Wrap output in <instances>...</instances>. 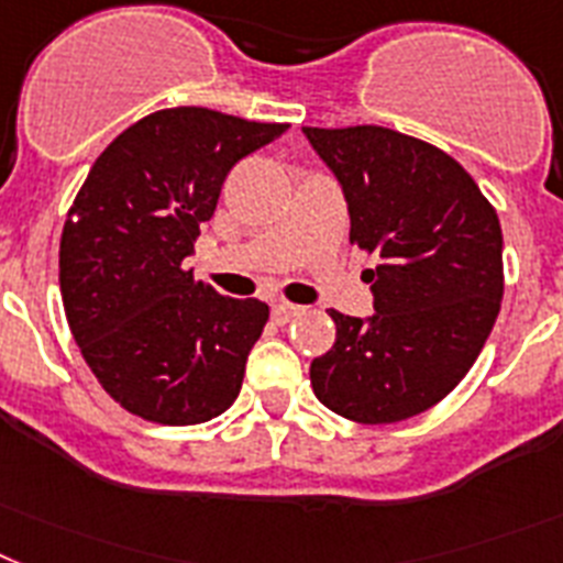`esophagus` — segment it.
I'll list each match as a JSON object with an SVG mask.
<instances>
[{
    "label": "esophagus",
    "instance_id": "obj_1",
    "mask_svg": "<svg viewBox=\"0 0 563 563\" xmlns=\"http://www.w3.org/2000/svg\"><path fill=\"white\" fill-rule=\"evenodd\" d=\"M272 314H274V320H277V323H289V320H295V318H300V314H303V306L274 303Z\"/></svg>",
    "mask_w": 563,
    "mask_h": 563
}]
</instances>
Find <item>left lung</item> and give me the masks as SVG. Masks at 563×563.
<instances>
[{
    "label": "left lung",
    "instance_id": "8db88e82",
    "mask_svg": "<svg viewBox=\"0 0 563 563\" xmlns=\"http://www.w3.org/2000/svg\"><path fill=\"white\" fill-rule=\"evenodd\" d=\"M340 179L349 240L377 257L369 320L329 311L334 346L311 361V389L354 423H398L441 404L478 361L504 297L493 202L461 163L380 125L303 129Z\"/></svg>",
    "mask_w": 563,
    "mask_h": 563
}]
</instances>
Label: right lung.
Listing matches in <instances>:
<instances>
[{"label":"right lung","mask_w":563,"mask_h":563,"mask_svg":"<svg viewBox=\"0 0 563 563\" xmlns=\"http://www.w3.org/2000/svg\"><path fill=\"white\" fill-rule=\"evenodd\" d=\"M289 129L163 108L108 145L68 209L59 289L102 389L136 418L191 427L240 395L268 306L217 295L183 260L234 165Z\"/></svg>","instance_id":"obj_1"}]
</instances>
